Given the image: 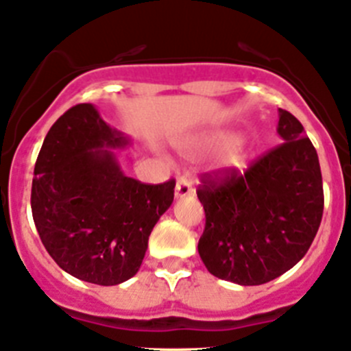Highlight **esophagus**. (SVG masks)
Returning <instances> with one entry per match:
<instances>
[{"label":"esophagus","instance_id":"34e87169","mask_svg":"<svg viewBox=\"0 0 351 351\" xmlns=\"http://www.w3.org/2000/svg\"><path fill=\"white\" fill-rule=\"evenodd\" d=\"M192 192H194V186H192L191 180H186V178H183V176H180V178L176 180V186H175L176 199L189 197V195H192Z\"/></svg>","mask_w":351,"mask_h":351}]
</instances>
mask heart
Wrapping results in <instances>:
<instances>
[{"mask_svg": "<svg viewBox=\"0 0 351 351\" xmlns=\"http://www.w3.org/2000/svg\"><path fill=\"white\" fill-rule=\"evenodd\" d=\"M234 136L232 135H215L211 140H209V143L211 145H216V147H223V145H228V143L234 142ZM227 166H230V168H241L242 166V156L239 152H230L227 156Z\"/></svg>", "mask_w": 351, "mask_h": 351, "instance_id": "1", "label": "heart"}]
</instances>
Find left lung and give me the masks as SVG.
<instances>
[{"mask_svg": "<svg viewBox=\"0 0 351 351\" xmlns=\"http://www.w3.org/2000/svg\"><path fill=\"white\" fill-rule=\"evenodd\" d=\"M282 143L247 169L201 176L197 197L206 225L197 250L218 279L260 286L293 268L310 250L322 221L319 156L303 124L279 109Z\"/></svg>", "mask_w": 351, "mask_h": 351, "instance_id": "left-lung-1", "label": "left lung"}]
</instances>
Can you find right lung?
<instances>
[{"mask_svg": "<svg viewBox=\"0 0 351 351\" xmlns=\"http://www.w3.org/2000/svg\"><path fill=\"white\" fill-rule=\"evenodd\" d=\"M128 140L77 104L48 131L36 159L31 208L55 263L76 279L116 286L138 271L149 235L175 197V180L142 183L110 150Z\"/></svg>", "mask_w": 351, "mask_h": 351, "instance_id": "add662e5", "label": "right lung"}]
</instances>
